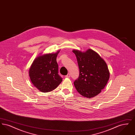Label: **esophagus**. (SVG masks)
I'll return each mask as SVG.
<instances>
[{
    "mask_svg": "<svg viewBox=\"0 0 135 135\" xmlns=\"http://www.w3.org/2000/svg\"><path fill=\"white\" fill-rule=\"evenodd\" d=\"M65 77H67V78H70V74L69 73H68L67 75L65 76Z\"/></svg>",
    "mask_w": 135,
    "mask_h": 135,
    "instance_id": "obj_1",
    "label": "esophagus"
}]
</instances>
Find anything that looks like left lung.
Returning a JSON list of instances; mask_svg holds the SVG:
<instances>
[{
	"label": "left lung",
	"mask_w": 135,
	"mask_h": 135,
	"mask_svg": "<svg viewBox=\"0 0 135 135\" xmlns=\"http://www.w3.org/2000/svg\"><path fill=\"white\" fill-rule=\"evenodd\" d=\"M79 69V75L74 82L77 91L87 98H93L101 91L110 76L105 61L95 51L89 49L85 52L73 50Z\"/></svg>",
	"instance_id": "8db88e82"
}]
</instances>
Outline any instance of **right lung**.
Masks as SVG:
<instances>
[{
    "mask_svg": "<svg viewBox=\"0 0 135 135\" xmlns=\"http://www.w3.org/2000/svg\"><path fill=\"white\" fill-rule=\"evenodd\" d=\"M60 51L39 56L30 68L29 75L32 84L41 92L53 90L62 81L58 74L56 59Z\"/></svg>",
    "mask_w": 135,
    "mask_h": 135,
    "instance_id": "right-lung-1",
    "label": "right lung"
}]
</instances>
